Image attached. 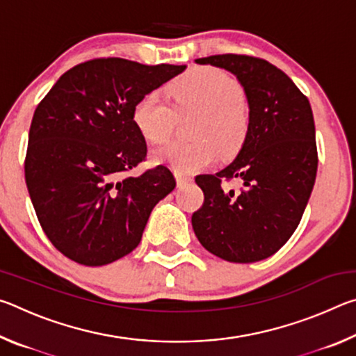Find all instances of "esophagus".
<instances>
[{
  "mask_svg": "<svg viewBox=\"0 0 356 356\" xmlns=\"http://www.w3.org/2000/svg\"><path fill=\"white\" fill-rule=\"evenodd\" d=\"M176 182H177V186H184L185 184L191 182V177L182 176V174H176Z\"/></svg>",
  "mask_w": 356,
  "mask_h": 356,
  "instance_id": "esophagus-1",
  "label": "esophagus"
}]
</instances>
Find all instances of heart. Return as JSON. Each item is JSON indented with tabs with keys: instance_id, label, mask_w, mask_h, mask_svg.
<instances>
[{
	"instance_id": "heart-1",
	"label": "heart",
	"mask_w": 356,
	"mask_h": 356,
	"mask_svg": "<svg viewBox=\"0 0 356 356\" xmlns=\"http://www.w3.org/2000/svg\"><path fill=\"white\" fill-rule=\"evenodd\" d=\"M174 106L159 92H149L134 106V124L144 140L163 143L172 135L179 116L197 114L193 143H170L155 152V160L177 174L206 170L218 150H240L250 129V113L242 89L226 72L215 67L190 70L170 88Z\"/></svg>"
}]
</instances>
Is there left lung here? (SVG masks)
Returning a JSON list of instances; mask_svg holds the SVG:
<instances>
[{"label":"left lung","mask_w":356,"mask_h":356,"mask_svg":"<svg viewBox=\"0 0 356 356\" xmlns=\"http://www.w3.org/2000/svg\"><path fill=\"white\" fill-rule=\"evenodd\" d=\"M237 76L250 108V129L231 165L201 174L204 204L191 216L197 240L227 262L275 254L300 225L317 174L316 127L309 100L284 72L245 55L200 58ZM237 178L240 192L222 191Z\"/></svg>","instance_id":"8db88e82"}]
</instances>
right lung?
Here are the masks:
<instances>
[{"label": "right lung", "instance_id": "1", "mask_svg": "<svg viewBox=\"0 0 356 356\" xmlns=\"http://www.w3.org/2000/svg\"><path fill=\"white\" fill-rule=\"evenodd\" d=\"M185 67L92 59L65 72L35 108L25 180L45 236L65 257L99 267L140 245L176 180L163 165L125 176L147 152L134 106Z\"/></svg>", "mask_w": 356, "mask_h": 356}]
</instances>
